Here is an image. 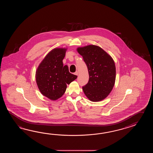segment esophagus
Here are the masks:
<instances>
[{
	"mask_svg": "<svg viewBox=\"0 0 153 153\" xmlns=\"http://www.w3.org/2000/svg\"><path fill=\"white\" fill-rule=\"evenodd\" d=\"M74 74L75 75H78V71H76V72L74 73Z\"/></svg>",
	"mask_w": 153,
	"mask_h": 153,
	"instance_id": "34e87169",
	"label": "esophagus"
}]
</instances>
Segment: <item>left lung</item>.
Returning a JSON list of instances; mask_svg holds the SVG:
<instances>
[{
	"instance_id": "8db88e82",
	"label": "left lung",
	"mask_w": 153,
	"mask_h": 153,
	"mask_svg": "<svg viewBox=\"0 0 153 153\" xmlns=\"http://www.w3.org/2000/svg\"><path fill=\"white\" fill-rule=\"evenodd\" d=\"M87 65L88 83L82 87L90 101L99 102L107 97L113 90L116 78L113 59L98 46L89 45L77 48Z\"/></svg>"
}]
</instances>
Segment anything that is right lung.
I'll return each instance as SVG.
<instances>
[{"mask_svg": "<svg viewBox=\"0 0 153 153\" xmlns=\"http://www.w3.org/2000/svg\"><path fill=\"white\" fill-rule=\"evenodd\" d=\"M67 48H55L46 55L36 69V84L41 94L52 101L61 97L69 84L77 78L63 65Z\"/></svg>", "mask_w": 153, "mask_h": 153, "instance_id": "right-lung-1", "label": "right lung"}]
</instances>
